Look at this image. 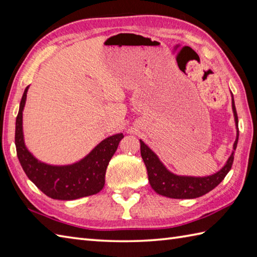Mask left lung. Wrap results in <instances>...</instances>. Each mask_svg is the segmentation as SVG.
Returning a JSON list of instances; mask_svg holds the SVG:
<instances>
[{
    "mask_svg": "<svg viewBox=\"0 0 257 257\" xmlns=\"http://www.w3.org/2000/svg\"><path fill=\"white\" fill-rule=\"evenodd\" d=\"M232 108L234 113L235 126H236V139L233 145V152L226 163L218 172L207 176H186L176 175L166 169L160 161L159 156L152 151L143 141L141 143V155L148 170L149 182L152 188L160 195L170 198H196L206 194L215 188L227 175L234 161V151L238 142V118L235 108L234 97L232 94Z\"/></svg>",
    "mask_w": 257,
    "mask_h": 257,
    "instance_id": "8db88e82",
    "label": "left lung"
}]
</instances>
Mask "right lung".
<instances>
[{
  "mask_svg": "<svg viewBox=\"0 0 257 257\" xmlns=\"http://www.w3.org/2000/svg\"><path fill=\"white\" fill-rule=\"evenodd\" d=\"M29 86L25 88L15 122V146L23 171L38 188L54 200L71 201L94 195L105 184V173L119 141L124 135L115 134L103 140L84 159L70 165H50L35 159L24 143L23 109Z\"/></svg>",
  "mask_w": 257,
  "mask_h": 257,
  "instance_id": "add662e5",
  "label": "right lung"
}]
</instances>
